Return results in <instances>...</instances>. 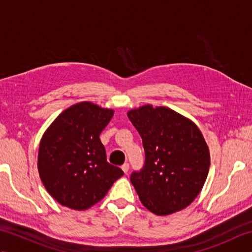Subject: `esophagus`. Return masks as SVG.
I'll use <instances>...</instances> for the list:
<instances>
[{
    "instance_id": "34e87169",
    "label": "esophagus",
    "mask_w": 252,
    "mask_h": 252,
    "mask_svg": "<svg viewBox=\"0 0 252 252\" xmlns=\"http://www.w3.org/2000/svg\"><path fill=\"white\" fill-rule=\"evenodd\" d=\"M121 168H122V170H123V172H125V173H127V171H129V169H130V164L127 163V162H126L125 164L122 165Z\"/></svg>"
}]
</instances>
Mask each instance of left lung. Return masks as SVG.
<instances>
[{
  "instance_id": "8db88e82",
  "label": "left lung",
  "mask_w": 252,
  "mask_h": 252,
  "mask_svg": "<svg viewBox=\"0 0 252 252\" xmlns=\"http://www.w3.org/2000/svg\"><path fill=\"white\" fill-rule=\"evenodd\" d=\"M142 137L145 162L130 180L142 203L157 216L189 206L205 184L210 155L194 122L167 107L127 112Z\"/></svg>"
}]
</instances>
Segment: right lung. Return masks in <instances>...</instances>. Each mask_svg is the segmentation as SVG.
Masks as SVG:
<instances>
[{
	"label": "right lung",
	"instance_id": "obj_1",
	"mask_svg": "<svg viewBox=\"0 0 252 252\" xmlns=\"http://www.w3.org/2000/svg\"><path fill=\"white\" fill-rule=\"evenodd\" d=\"M112 116L114 110L82 101L62 112L44 133L37 169L46 190L61 205L89 209L123 175L107 161L99 140Z\"/></svg>",
	"mask_w": 252,
	"mask_h": 252
}]
</instances>
